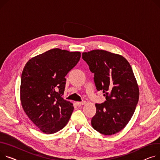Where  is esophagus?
<instances>
[{"mask_svg":"<svg viewBox=\"0 0 160 160\" xmlns=\"http://www.w3.org/2000/svg\"><path fill=\"white\" fill-rule=\"evenodd\" d=\"M86 103V102H85V101H82V102H77V104L78 106H80V105H84Z\"/></svg>","mask_w":160,"mask_h":160,"instance_id":"obj_1","label":"esophagus"}]
</instances>
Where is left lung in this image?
Masks as SVG:
<instances>
[{"label": "left lung", "mask_w": 160, "mask_h": 160, "mask_svg": "<svg viewBox=\"0 0 160 160\" xmlns=\"http://www.w3.org/2000/svg\"><path fill=\"white\" fill-rule=\"evenodd\" d=\"M97 91L106 100L96 103L97 112L91 119L93 128L104 135L122 130L130 121L139 100V88L129 63L123 57L96 49L82 52Z\"/></svg>", "instance_id": "left-lung-1"}]
</instances>
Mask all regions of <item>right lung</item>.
Segmentation results:
<instances>
[{
    "label": "right lung",
    "mask_w": 160,
    "mask_h": 160,
    "mask_svg": "<svg viewBox=\"0 0 160 160\" xmlns=\"http://www.w3.org/2000/svg\"><path fill=\"white\" fill-rule=\"evenodd\" d=\"M80 57V52L55 48L26 63L21 76V103L29 118L42 132L55 133L69 122L74 108L62 98L65 77Z\"/></svg>",
    "instance_id": "right-lung-1"
}]
</instances>
